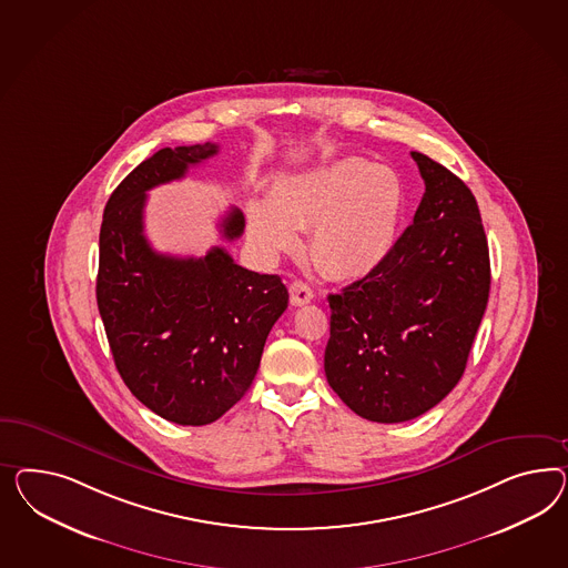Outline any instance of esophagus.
<instances>
[{"instance_id":"1","label":"esophagus","mask_w":568,"mask_h":568,"mask_svg":"<svg viewBox=\"0 0 568 568\" xmlns=\"http://www.w3.org/2000/svg\"><path fill=\"white\" fill-rule=\"evenodd\" d=\"M290 300L293 306H306L314 300V292L304 281H293L290 285Z\"/></svg>"}]
</instances>
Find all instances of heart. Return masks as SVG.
<instances>
[{
	"mask_svg": "<svg viewBox=\"0 0 568 568\" xmlns=\"http://www.w3.org/2000/svg\"><path fill=\"white\" fill-rule=\"evenodd\" d=\"M405 213V185L395 171L368 159H338L326 168L283 180L271 199L245 209L247 235L264 256L302 245L312 227V256L326 275L353 281L390 258Z\"/></svg>",
	"mask_w": 568,
	"mask_h": 568,
	"instance_id": "heart-1",
	"label": "heart"
}]
</instances>
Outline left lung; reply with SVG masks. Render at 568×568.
I'll use <instances>...</instances> for the list:
<instances>
[{"instance_id":"left-lung-1","label":"left lung","mask_w":568,"mask_h":568,"mask_svg":"<svg viewBox=\"0 0 568 568\" xmlns=\"http://www.w3.org/2000/svg\"><path fill=\"white\" fill-rule=\"evenodd\" d=\"M412 156L426 184L414 225L376 273L328 295L326 381L381 424L426 414L457 386L490 295L476 196L440 163Z\"/></svg>"}]
</instances>
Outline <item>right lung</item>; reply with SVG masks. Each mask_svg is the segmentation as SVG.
Segmentation results:
<instances>
[{"mask_svg":"<svg viewBox=\"0 0 568 568\" xmlns=\"http://www.w3.org/2000/svg\"><path fill=\"white\" fill-rule=\"evenodd\" d=\"M216 153L211 142L156 151L113 190L99 233L97 306L115 368L142 405L180 426L211 424L244 397L290 302L281 276L247 271L219 245L178 258L144 235L146 192ZM244 227L231 209L221 233L231 242Z\"/></svg>","mask_w":568,"mask_h":568,"instance_id":"right-lung-1","label":"right lung"}]
</instances>
